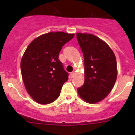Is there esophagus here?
<instances>
[{
	"instance_id": "esophagus-1",
	"label": "esophagus",
	"mask_w": 135,
	"mask_h": 135,
	"mask_svg": "<svg viewBox=\"0 0 135 135\" xmlns=\"http://www.w3.org/2000/svg\"><path fill=\"white\" fill-rule=\"evenodd\" d=\"M74 74H75V73H74V72H72V73H70V76H71V77L73 78V76H74Z\"/></svg>"
}]
</instances>
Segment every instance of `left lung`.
<instances>
[{
	"instance_id": "obj_1",
	"label": "left lung",
	"mask_w": 135,
	"mask_h": 135,
	"mask_svg": "<svg viewBox=\"0 0 135 135\" xmlns=\"http://www.w3.org/2000/svg\"><path fill=\"white\" fill-rule=\"evenodd\" d=\"M76 36L85 65V81L78 92L85 101L98 103L110 93L116 81L115 56L107 43L93 35L77 33Z\"/></svg>"
}]
</instances>
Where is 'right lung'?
I'll use <instances>...</instances> for the list:
<instances>
[{
  "label": "right lung",
  "instance_id": "obj_1",
  "mask_svg": "<svg viewBox=\"0 0 135 135\" xmlns=\"http://www.w3.org/2000/svg\"><path fill=\"white\" fill-rule=\"evenodd\" d=\"M74 36L63 32H48L35 38L25 50L21 61L22 78L28 93L39 104L55 101L69 79L59 54Z\"/></svg>",
  "mask_w": 135,
  "mask_h": 135
}]
</instances>
